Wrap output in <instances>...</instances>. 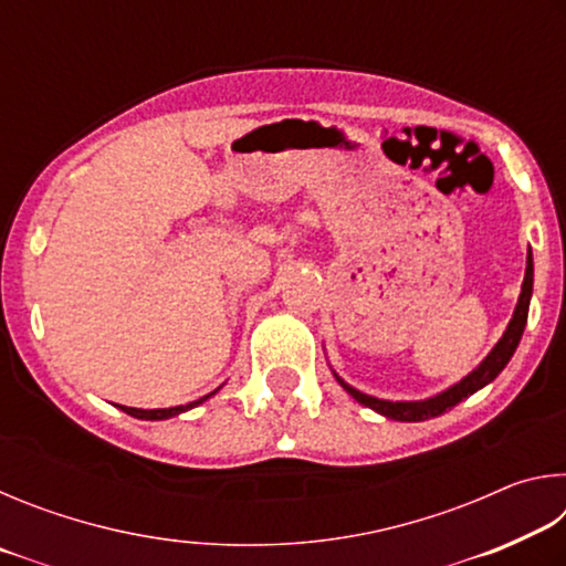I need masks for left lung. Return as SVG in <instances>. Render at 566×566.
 Wrapping results in <instances>:
<instances>
[{
  "mask_svg": "<svg viewBox=\"0 0 566 566\" xmlns=\"http://www.w3.org/2000/svg\"><path fill=\"white\" fill-rule=\"evenodd\" d=\"M532 282H534V264H532V252H530V254H526V272H524L522 294H520V302H516V310H514V317L510 322V327H506V332L502 334V339L496 342V347L490 352V357H486L482 364H479V367L472 371V375H467L462 381H459V385L442 391V395H437L432 399H424V401H385V399L361 395V391L349 387L347 381H342L339 377H337V381H339L344 389L349 391L354 399L359 401V405L375 409V411H379V415H385L389 419H397V421H424V419H432V417L444 415L447 409L457 407L459 401L467 399L469 395H474L476 389H482V387L490 385V381L506 367V361L512 359L516 344H520V339H522V332H524V324H526V314H530Z\"/></svg>",
  "mask_w": 566,
  "mask_h": 566,
  "instance_id": "obj_1",
  "label": "left lung"
}]
</instances>
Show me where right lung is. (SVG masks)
I'll return each mask as SVG.
<instances>
[{
	"instance_id": "obj_1",
	"label": "right lung",
	"mask_w": 566,
	"mask_h": 566,
	"mask_svg": "<svg viewBox=\"0 0 566 566\" xmlns=\"http://www.w3.org/2000/svg\"><path fill=\"white\" fill-rule=\"evenodd\" d=\"M212 395H214V391H212ZM212 395H207V397L197 399V401H189V405L169 407V409H134V407H119V409H124V411H127V415L137 417V419H169V417H175V415H181V411H187V409H191V407L202 405V401L209 399Z\"/></svg>"
}]
</instances>
